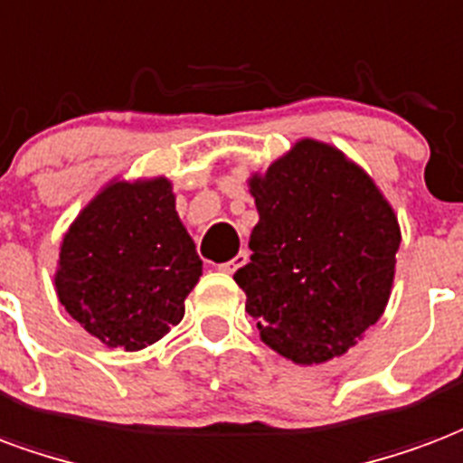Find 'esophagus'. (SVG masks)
I'll return each instance as SVG.
<instances>
[{
    "label": "esophagus",
    "mask_w": 463,
    "mask_h": 463,
    "mask_svg": "<svg viewBox=\"0 0 463 463\" xmlns=\"http://www.w3.org/2000/svg\"><path fill=\"white\" fill-rule=\"evenodd\" d=\"M245 262H248V252H245V250H241L235 258L228 260V262H222V265H218V269H221V272H225V275H232V272H235V269H241Z\"/></svg>",
    "instance_id": "34e87169"
}]
</instances>
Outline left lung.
<instances>
[{"label": "left lung", "instance_id": "left-lung-1", "mask_svg": "<svg viewBox=\"0 0 463 463\" xmlns=\"http://www.w3.org/2000/svg\"><path fill=\"white\" fill-rule=\"evenodd\" d=\"M260 221L235 272L260 338L311 365L344 355L383 317L400 225L375 181L341 149L299 139L248 179Z\"/></svg>", "mask_w": 463, "mask_h": 463}]
</instances>
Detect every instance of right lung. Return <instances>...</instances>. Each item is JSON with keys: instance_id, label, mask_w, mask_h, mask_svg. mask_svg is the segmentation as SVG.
<instances>
[{"instance_id": "add662e5", "label": "right lung", "mask_w": 463, "mask_h": 463, "mask_svg": "<svg viewBox=\"0 0 463 463\" xmlns=\"http://www.w3.org/2000/svg\"><path fill=\"white\" fill-rule=\"evenodd\" d=\"M203 262L166 176L109 181L61 242L56 294L109 348L139 351L184 318Z\"/></svg>"}]
</instances>
